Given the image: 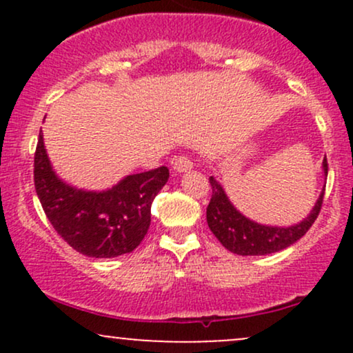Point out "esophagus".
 Listing matches in <instances>:
<instances>
[{
	"label": "esophagus",
	"mask_w": 353,
	"mask_h": 353,
	"mask_svg": "<svg viewBox=\"0 0 353 353\" xmlns=\"http://www.w3.org/2000/svg\"><path fill=\"white\" fill-rule=\"evenodd\" d=\"M172 168L176 172H188L192 169V161H190L188 156H177L176 159L172 161Z\"/></svg>",
	"instance_id": "1"
}]
</instances>
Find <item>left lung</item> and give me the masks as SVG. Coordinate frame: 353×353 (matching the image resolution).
Instances as JSON below:
<instances>
[{"label":"left lung","instance_id":"1","mask_svg":"<svg viewBox=\"0 0 353 353\" xmlns=\"http://www.w3.org/2000/svg\"><path fill=\"white\" fill-rule=\"evenodd\" d=\"M322 168L327 176L329 172L327 157H323ZM209 182L212 185V197L208 205L209 229L225 249L237 255H267L292 245L302 236H305L307 230L315 222L322 209L323 192H325L323 188L314 209L303 221L289 228H277V225H264L250 221L234 208L225 190L212 176L209 177Z\"/></svg>","mask_w":353,"mask_h":353}]
</instances>
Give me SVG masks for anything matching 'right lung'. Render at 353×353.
I'll use <instances>...</instances> for the list:
<instances>
[{"instance_id": "add662e5", "label": "right lung", "mask_w": 353, "mask_h": 353, "mask_svg": "<svg viewBox=\"0 0 353 353\" xmlns=\"http://www.w3.org/2000/svg\"><path fill=\"white\" fill-rule=\"evenodd\" d=\"M169 169L131 174L108 190H83L52 171L39 131L34 152V188L51 225L72 249L88 257L111 259L141 244L151 224L154 197Z\"/></svg>"}]
</instances>
